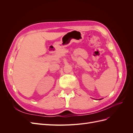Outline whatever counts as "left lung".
Returning a JSON list of instances; mask_svg holds the SVG:
<instances>
[{"mask_svg":"<svg viewBox=\"0 0 133 133\" xmlns=\"http://www.w3.org/2000/svg\"><path fill=\"white\" fill-rule=\"evenodd\" d=\"M100 100H101V99H100Z\"/></svg>","mask_w":133,"mask_h":133,"instance_id":"left-lung-1","label":"left lung"}]
</instances>
